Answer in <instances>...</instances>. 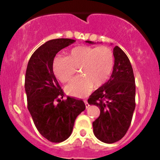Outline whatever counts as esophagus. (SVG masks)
I'll return each mask as SVG.
<instances>
[{"label":"esophagus","instance_id":"34e87169","mask_svg":"<svg viewBox=\"0 0 160 160\" xmlns=\"http://www.w3.org/2000/svg\"><path fill=\"white\" fill-rule=\"evenodd\" d=\"M83 101H84L85 104H86V108H89V104H88V100H87V99H85V100H83Z\"/></svg>","mask_w":160,"mask_h":160}]
</instances>
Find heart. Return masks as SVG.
I'll return each mask as SVG.
<instances>
[{
	"mask_svg": "<svg viewBox=\"0 0 160 160\" xmlns=\"http://www.w3.org/2000/svg\"><path fill=\"white\" fill-rule=\"evenodd\" d=\"M114 61L112 50L107 46H80L71 49L67 57L56 56L52 68L62 83H68L78 69L80 75L66 87V91L72 96L83 97L92 86L98 88L108 81L114 68Z\"/></svg>",
	"mask_w": 160,
	"mask_h": 160,
	"instance_id": "heart-1",
	"label": "heart"
}]
</instances>
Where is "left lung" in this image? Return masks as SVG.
Masks as SVG:
<instances>
[{
	"mask_svg": "<svg viewBox=\"0 0 160 160\" xmlns=\"http://www.w3.org/2000/svg\"><path fill=\"white\" fill-rule=\"evenodd\" d=\"M113 54L114 65L110 80L88 101L99 108L100 116L93 122V133L105 143L116 142L125 136L135 108V77L129 59L118 46L114 48Z\"/></svg>",
	"mask_w": 160,
	"mask_h": 160,
	"instance_id": "left-lung-1",
	"label": "left lung"
}]
</instances>
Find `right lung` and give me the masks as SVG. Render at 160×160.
<instances>
[{
    "label": "right lung",
    "mask_w": 160,
    "mask_h": 160,
    "mask_svg": "<svg viewBox=\"0 0 160 160\" xmlns=\"http://www.w3.org/2000/svg\"><path fill=\"white\" fill-rule=\"evenodd\" d=\"M75 42L56 38L34 52L25 73L27 108L40 134L51 142H62L70 136L77 116L85 110L82 100L65 97L52 70L56 53Z\"/></svg>",
    "instance_id": "right-lung-1"
}]
</instances>
